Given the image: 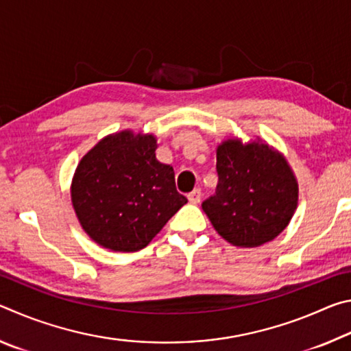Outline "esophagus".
I'll return each mask as SVG.
<instances>
[{
	"instance_id": "34e87169",
	"label": "esophagus",
	"mask_w": 351,
	"mask_h": 351,
	"mask_svg": "<svg viewBox=\"0 0 351 351\" xmlns=\"http://www.w3.org/2000/svg\"><path fill=\"white\" fill-rule=\"evenodd\" d=\"M187 198H189V201H190V203H192V204H198L199 199H201V190H199V189L192 190V192H190V193L187 195Z\"/></svg>"
}]
</instances>
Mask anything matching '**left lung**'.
Here are the masks:
<instances>
[{"instance_id":"8db88e82","label":"left lung","mask_w":351,"mask_h":351,"mask_svg":"<svg viewBox=\"0 0 351 351\" xmlns=\"http://www.w3.org/2000/svg\"><path fill=\"white\" fill-rule=\"evenodd\" d=\"M217 173L215 193L201 206L230 245L260 246L287 228L299 187L280 153L260 142L229 139L217 148Z\"/></svg>"}]
</instances>
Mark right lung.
Masks as SVG:
<instances>
[{"instance_id": "add662e5", "label": "right lung", "mask_w": 351, "mask_h": 351, "mask_svg": "<svg viewBox=\"0 0 351 351\" xmlns=\"http://www.w3.org/2000/svg\"><path fill=\"white\" fill-rule=\"evenodd\" d=\"M153 134L106 136L77 165L71 199L85 232L111 251L145 247L187 203Z\"/></svg>"}]
</instances>
